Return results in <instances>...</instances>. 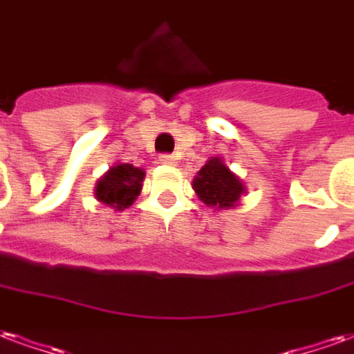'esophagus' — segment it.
<instances>
[{"mask_svg": "<svg viewBox=\"0 0 354 354\" xmlns=\"http://www.w3.org/2000/svg\"><path fill=\"white\" fill-rule=\"evenodd\" d=\"M160 164H164V166H175V156L164 154V156H160Z\"/></svg>", "mask_w": 354, "mask_h": 354, "instance_id": "1", "label": "esophagus"}]
</instances>
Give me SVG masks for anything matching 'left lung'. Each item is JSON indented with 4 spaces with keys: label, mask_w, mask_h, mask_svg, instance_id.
<instances>
[{
    "label": "left lung",
    "mask_w": 354,
    "mask_h": 354,
    "mask_svg": "<svg viewBox=\"0 0 354 354\" xmlns=\"http://www.w3.org/2000/svg\"><path fill=\"white\" fill-rule=\"evenodd\" d=\"M192 188L198 198L215 211L234 209L247 192L243 180L224 164L221 156H213L205 162V166L196 174Z\"/></svg>",
    "instance_id": "left-lung-1"
}]
</instances>
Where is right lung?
<instances>
[{"label": "right lung", "mask_w": 354, "mask_h": 354, "mask_svg": "<svg viewBox=\"0 0 354 354\" xmlns=\"http://www.w3.org/2000/svg\"><path fill=\"white\" fill-rule=\"evenodd\" d=\"M143 179L145 171L141 167L117 162L95 183V200L115 211H124L138 200L143 188Z\"/></svg>", "instance_id": "1"}]
</instances>
